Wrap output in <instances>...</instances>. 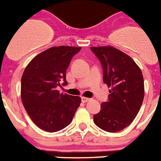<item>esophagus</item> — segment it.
Returning <instances> with one entry per match:
<instances>
[{"label": "esophagus", "instance_id": "1", "mask_svg": "<svg viewBox=\"0 0 161 161\" xmlns=\"http://www.w3.org/2000/svg\"><path fill=\"white\" fill-rule=\"evenodd\" d=\"M82 101L83 103H86V102H88V101H90L91 100V98H86V97H82Z\"/></svg>", "mask_w": 161, "mask_h": 161}]
</instances>
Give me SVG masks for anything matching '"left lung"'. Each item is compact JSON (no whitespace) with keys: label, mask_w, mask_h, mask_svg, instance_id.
Wrapping results in <instances>:
<instances>
[{"label":"left lung","mask_w":161,"mask_h":161,"mask_svg":"<svg viewBox=\"0 0 161 161\" xmlns=\"http://www.w3.org/2000/svg\"><path fill=\"white\" fill-rule=\"evenodd\" d=\"M103 67V82L111 86L107 102L94 115L97 127L108 132L122 131L132 123L144 100L143 75L131 57L111 46L91 47Z\"/></svg>","instance_id":"left-lung-1"}]
</instances>
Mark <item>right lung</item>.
Returning <instances> with one entry per match:
<instances>
[{
    "label": "right lung",
    "mask_w": 161,
    "mask_h": 161,
    "mask_svg": "<svg viewBox=\"0 0 161 161\" xmlns=\"http://www.w3.org/2000/svg\"><path fill=\"white\" fill-rule=\"evenodd\" d=\"M81 47H51L28 64L21 77V95L25 109L42 130L55 132L71 123L81 98L60 94L56 88L67 85L66 73Z\"/></svg>",
    "instance_id": "obj_1"
}]
</instances>
